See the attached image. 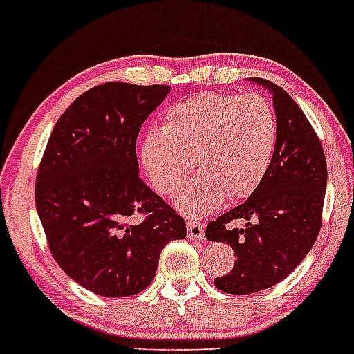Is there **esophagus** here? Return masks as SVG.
<instances>
[{"instance_id": "34e87169", "label": "esophagus", "mask_w": 354, "mask_h": 354, "mask_svg": "<svg viewBox=\"0 0 354 354\" xmlns=\"http://www.w3.org/2000/svg\"><path fill=\"white\" fill-rule=\"evenodd\" d=\"M187 237L193 241H204L205 239V227L198 221H187Z\"/></svg>"}]
</instances>
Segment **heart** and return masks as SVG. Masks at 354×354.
<instances>
[{
  "mask_svg": "<svg viewBox=\"0 0 354 354\" xmlns=\"http://www.w3.org/2000/svg\"><path fill=\"white\" fill-rule=\"evenodd\" d=\"M278 122L262 95L205 92L175 102L165 126L152 127L140 161L156 192L170 195L183 184L192 159L200 171L175 195L187 216H202L223 202L252 195L273 161Z\"/></svg>",
  "mask_w": 354,
  "mask_h": 354,
  "instance_id": "1",
  "label": "heart"
}]
</instances>
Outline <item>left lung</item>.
I'll return each instance as SVG.
<instances>
[{
	"mask_svg": "<svg viewBox=\"0 0 354 354\" xmlns=\"http://www.w3.org/2000/svg\"><path fill=\"white\" fill-rule=\"evenodd\" d=\"M250 81L273 95L278 138L257 189L205 230L209 241L227 243L237 255L232 271L214 278V286L227 294L270 289L298 268L319 236L326 193L323 145L301 108L278 84L262 77ZM236 219L247 223L236 229Z\"/></svg>",
	"mask_w": 354,
	"mask_h": 354,
	"instance_id": "8db88e82",
	"label": "left lung"
}]
</instances>
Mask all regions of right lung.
Returning <instances> with one entry per match:
<instances>
[{
    "mask_svg": "<svg viewBox=\"0 0 354 354\" xmlns=\"http://www.w3.org/2000/svg\"><path fill=\"white\" fill-rule=\"evenodd\" d=\"M168 84L93 86L58 118L40 161L35 204L53 257L67 277L106 298L138 294L162 248L186 223L140 179L136 138ZM142 214L140 224L130 216Z\"/></svg>",
    "mask_w": 354,
    "mask_h": 354,
    "instance_id": "add662e5",
    "label": "right lung"
}]
</instances>
